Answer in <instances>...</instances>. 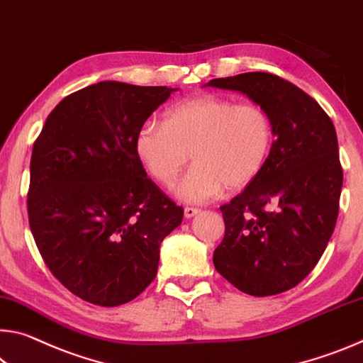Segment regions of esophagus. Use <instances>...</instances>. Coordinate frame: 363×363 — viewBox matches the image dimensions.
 I'll return each instance as SVG.
<instances>
[{"label": "esophagus", "instance_id": "esophagus-1", "mask_svg": "<svg viewBox=\"0 0 363 363\" xmlns=\"http://www.w3.org/2000/svg\"><path fill=\"white\" fill-rule=\"evenodd\" d=\"M199 213H200V210L194 208V206H186V208H184V216L186 218H192L195 215H199Z\"/></svg>", "mask_w": 363, "mask_h": 363}]
</instances>
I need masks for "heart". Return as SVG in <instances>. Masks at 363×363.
I'll list each match as a JSON object with an SVG mask.
<instances>
[{
	"mask_svg": "<svg viewBox=\"0 0 363 363\" xmlns=\"http://www.w3.org/2000/svg\"><path fill=\"white\" fill-rule=\"evenodd\" d=\"M273 143V121L263 106L210 94L176 103L163 123L143 124L135 150L164 187L176 182L192 153L195 164L176 194L202 203L218 197L223 187L234 192L250 186L267 166Z\"/></svg>",
	"mask_w": 363,
	"mask_h": 363,
	"instance_id": "heart-1",
	"label": "heart"
}]
</instances>
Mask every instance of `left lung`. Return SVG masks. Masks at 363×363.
Segmentation results:
<instances>
[{"mask_svg": "<svg viewBox=\"0 0 363 363\" xmlns=\"http://www.w3.org/2000/svg\"><path fill=\"white\" fill-rule=\"evenodd\" d=\"M208 85L263 106L276 137L262 174L220 206L226 231L213 263L245 294H281L307 278L335 231L342 189L336 129L312 96L274 74L245 72Z\"/></svg>", "mask_w": 363, "mask_h": 363, "instance_id": "left-lung-1", "label": "left lung"}]
</instances>
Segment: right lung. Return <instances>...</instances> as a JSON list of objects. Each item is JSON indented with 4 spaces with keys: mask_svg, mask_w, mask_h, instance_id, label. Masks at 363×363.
<instances>
[{
    "mask_svg": "<svg viewBox=\"0 0 363 363\" xmlns=\"http://www.w3.org/2000/svg\"><path fill=\"white\" fill-rule=\"evenodd\" d=\"M176 90L89 85L57 103L33 143L30 231L50 272L85 302L116 307L142 294L182 221L135 150L137 132Z\"/></svg>",
    "mask_w": 363,
    "mask_h": 363,
    "instance_id": "add662e5",
    "label": "right lung"
}]
</instances>
